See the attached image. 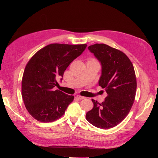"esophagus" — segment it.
Instances as JSON below:
<instances>
[{"mask_svg":"<svg viewBox=\"0 0 158 158\" xmlns=\"http://www.w3.org/2000/svg\"><path fill=\"white\" fill-rule=\"evenodd\" d=\"M76 97H77L79 99H85V97L82 96V95H76Z\"/></svg>","mask_w":158,"mask_h":158,"instance_id":"34e87169","label":"esophagus"}]
</instances>
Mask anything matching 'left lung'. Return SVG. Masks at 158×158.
Segmentation results:
<instances>
[{
    "label": "left lung",
    "mask_w": 158,
    "mask_h": 158,
    "mask_svg": "<svg viewBox=\"0 0 158 158\" xmlns=\"http://www.w3.org/2000/svg\"><path fill=\"white\" fill-rule=\"evenodd\" d=\"M101 62L102 73L99 85L107 94L99 103L92 99L94 107L87 113V121L99 128L117 126L128 115L135 99L137 86L135 69L131 60L120 50L106 44L88 47Z\"/></svg>",
    "instance_id": "obj_1"
}]
</instances>
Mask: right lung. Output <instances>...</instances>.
<instances>
[{
    "mask_svg": "<svg viewBox=\"0 0 158 158\" xmlns=\"http://www.w3.org/2000/svg\"><path fill=\"white\" fill-rule=\"evenodd\" d=\"M86 44H52L38 51L27 62L22 80V96L31 115L41 123L53 122L65 113L74 97L55 87L57 79ZM63 78H61L62 80Z\"/></svg>",
    "mask_w": 158,
    "mask_h": 158,
    "instance_id": "right-lung-1",
    "label": "right lung"
}]
</instances>
